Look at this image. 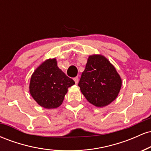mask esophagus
Masks as SVG:
<instances>
[{
  "label": "esophagus",
  "instance_id": "obj_1",
  "mask_svg": "<svg viewBox=\"0 0 151 151\" xmlns=\"http://www.w3.org/2000/svg\"><path fill=\"white\" fill-rule=\"evenodd\" d=\"M74 81H75V84H77L78 83V81H79V78H78V77H76L74 78Z\"/></svg>",
  "mask_w": 151,
  "mask_h": 151
}]
</instances>
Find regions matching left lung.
Segmentation results:
<instances>
[{
    "label": "left lung",
    "mask_w": 151,
    "mask_h": 151,
    "mask_svg": "<svg viewBox=\"0 0 151 151\" xmlns=\"http://www.w3.org/2000/svg\"><path fill=\"white\" fill-rule=\"evenodd\" d=\"M90 104L104 107L116 99L122 80L114 66L101 55H90L78 84Z\"/></svg>",
    "instance_id": "8db88e82"
}]
</instances>
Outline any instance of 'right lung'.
<instances>
[{
    "label": "right lung",
    "mask_w": 151,
    "mask_h": 151,
    "mask_svg": "<svg viewBox=\"0 0 151 151\" xmlns=\"http://www.w3.org/2000/svg\"><path fill=\"white\" fill-rule=\"evenodd\" d=\"M75 84L58 67L55 58L48 59L34 71L30 78V95L40 106L47 109L62 104L68 88Z\"/></svg>",
    "instance_id": "right-lung-1"
}]
</instances>
